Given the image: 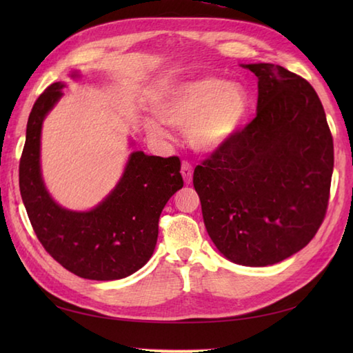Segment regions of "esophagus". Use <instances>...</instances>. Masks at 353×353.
Here are the masks:
<instances>
[{"label":"esophagus","instance_id":"esophagus-1","mask_svg":"<svg viewBox=\"0 0 353 353\" xmlns=\"http://www.w3.org/2000/svg\"><path fill=\"white\" fill-rule=\"evenodd\" d=\"M181 172H182V177L186 185H190L192 182V167L188 163V162H182V168H181Z\"/></svg>","mask_w":353,"mask_h":353}]
</instances>
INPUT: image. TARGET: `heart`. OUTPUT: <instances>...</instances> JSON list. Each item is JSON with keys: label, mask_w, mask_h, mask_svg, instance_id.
Returning <instances> with one entry per match:
<instances>
[{"label": "heart", "mask_w": 353, "mask_h": 353, "mask_svg": "<svg viewBox=\"0 0 353 353\" xmlns=\"http://www.w3.org/2000/svg\"><path fill=\"white\" fill-rule=\"evenodd\" d=\"M250 95L238 81L206 76L172 86L159 104V116L148 119V130L167 138V124L186 130L190 145L215 153L234 141L249 118Z\"/></svg>", "instance_id": "obj_1"}]
</instances>
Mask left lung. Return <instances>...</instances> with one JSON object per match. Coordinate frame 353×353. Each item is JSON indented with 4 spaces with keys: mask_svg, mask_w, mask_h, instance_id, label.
<instances>
[{
    "mask_svg": "<svg viewBox=\"0 0 353 353\" xmlns=\"http://www.w3.org/2000/svg\"><path fill=\"white\" fill-rule=\"evenodd\" d=\"M258 77L256 117L194 170L203 221L224 258L267 267L302 250L325 219L334 142L319 95L273 63Z\"/></svg>",
    "mask_w": 353,
    "mask_h": 353,
    "instance_id": "obj_1",
    "label": "left lung"
}]
</instances>
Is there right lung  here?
I'll return each instance as SVG.
<instances>
[{"mask_svg": "<svg viewBox=\"0 0 353 353\" xmlns=\"http://www.w3.org/2000/svg\"><path fill=\"white\" fill-rule=\"evenodd\" d=\"M70 77L79 80L80 71ZM65 81L50 85L30 112L19 163V190L36 236L59 264L83 279L117 281L138 272L154 252L159 216L182 188L177 156L129 154L121 177L99 205L72 211L51 197L41 167L45 118L63 97ZM130 147L134 141L130 139Z\"/></svg>", "mask_w": 353, "mask_h": 353, "instance_id": "add662e5", "label": "right lung"}]
</instances>
